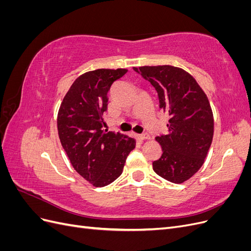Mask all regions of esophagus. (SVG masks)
I'll return each mask as SVG.
<instances>
[{
  "label": "esophagus",
  "instance_id": "obj_1",
  "mask_svg": "<svg viewBox=\"0 0 251 251\" xmlns=\"http://www.w3.org/2000/svg\"><path fill=\"white\" fill-rule=\"evenodd\" d=\"M137 138L139 140H144V139H150V135L148 133H142V134H139L137 135Z\"/></svg>",
  "mask_w": 251,
  "mask_h": 251
}]
</instances>
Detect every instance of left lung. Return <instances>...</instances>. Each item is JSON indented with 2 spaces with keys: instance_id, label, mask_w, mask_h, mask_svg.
Instances as JSON below:
<instances>
[{
  "instance_id": "obj_1",
  "label": "left lung",
  "mask_w": 251,
  "mask_h": 251,
  "mask_svg": "<svg viewBox=\"0 0 251 251\" xmlns=\"http://www.w3.org/2000/svg\"><path fill=\"white\" fill-rule=\"evenodd\" d=\"M134 70L151 82L159 107L169 114V132L157 136L162 155L153 162L159 176L182 183L199 171L214 135L208 98L191 74L174 66H143Z\"/></svg>"
}]
</instances>
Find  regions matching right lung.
<instances>
[{
    "label": "right lung",
    "instance_id": "add662e5",
    "mask_svg": "<svg viewBox=\"0 0 251 251\" xmlns=\"http://www.w3.org/2000/svg\"><path fill=\"white\" fill-rule=\"evenodd\" d=\"M126 69H97L80 75L64 97L57 115L60 143L81 177L94 186L116 180L136 140L103 130L108 92Z\"/></svg>",
    "mask_w": 251,
    "mask_h": 251
}]
</instances>
